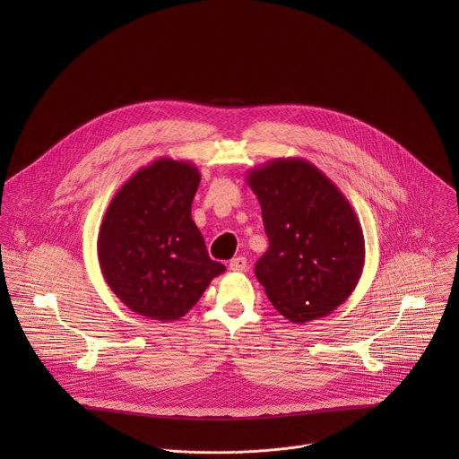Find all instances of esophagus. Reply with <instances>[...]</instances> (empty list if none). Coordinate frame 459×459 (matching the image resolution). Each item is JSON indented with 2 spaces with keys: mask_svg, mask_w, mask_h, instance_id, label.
<instances>
[{
  "mask_svg": "<svg viewBox=\"0 0 459 459\" xmlns=\"http://www.w3.org/2000/svg\"><path fill=\"white\" fill-rule=\"evenodd\" d=\"M247 260L244 258V256H237V258H233L231 262H230V268L233 270V272H246L247 270Z\"/></svg>",
  "mask_w": 459,
  "mask_h": 459,
  "instance_id": "obj_1",
  "label": "esophagus"
}]
</instances>
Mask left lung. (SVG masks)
I'll list each match as a JSON object with an SVG mask.
<instances>
[{"label":"left lung","mask_w":459,"mask_h":459,"mask_svg":"<svg viewBox=\"0 0 459 459\" xmlns=\"http://www.w3.org/2000/svg\"><path fill=\"white\" fill-rule=\"evenodd\" d=\"M246 182L262 204L270 242L255 266L268 300L293 324L327 316L351 295L366 260L350 201L299 157L268 160Z\"/></svg>","instance_id":"obj_1"}]
</instances>
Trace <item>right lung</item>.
Returning a JSON list of instances; mask_svg holds the SVG:
<instances>
[{"mask_svg": "<svg viewBox=\"0 0 459 459\" xmlns=\"http://www.w3.org/2000/svg\"><path fill=\"white\" fill-rule=\"evenodd\" d=\"M199 178L195 164L160 157L132 175L102 219V275L131 311L150 320H180L226 270L210 260L191 215Z\"/></svg>", "mask_w": 459, "mask_h": 459, "instance_id": "right-lung-1", "label": "right lung"}]
</instances>
